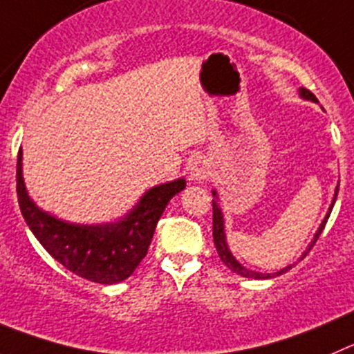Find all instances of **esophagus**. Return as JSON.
Listing matches in <instances>:
<instances>
[{"label":"esophagus","mask_w":354,"mask_h":354,"mask_svg":"<svg viewBox=\"0 0 354 354\" xmlns=\"http://www.w3.org/2000/svg\"><path fill=\"white\" fill-rule=\"evenodd\" d=\"M208 174H210V167H208L207 161L198 160L194 161V165L191 167L189 180H193V183H201V180L207 179Z\"/></svg>","instance_id":"esophagus-1"}]
</instances>
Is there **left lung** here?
Masks as SVG:
<instances>
[{"instance_id":"1","label":"left lung","mask_w":354,"mask_h":354,"mask_svg":"<svg viewBox=\"0 0 354 354\" xmlns=\"http://www.w3.org/2000/svg\"><path fill=\"white\" fill-rule=\"evenodd\" d=\"M299 95H301V99L304 100H311V102H316L318 104V99H316L315 95H313L309 90L306 88H299ZM337 193H339V184L337 187H335V193H334V198H332V203L330 207H328V212H326L325 218L322 221V224H319L318 231L315 233V238H313L311 243L308 245V248H306V252L302 254L301 259L306 257V254H308L309 250H311L313 245L316 243V240L319 238V234H322L323 227H325L326 221H328V217H330V212L332 208H334V203L335 200H337ZM212 196H214V200H212V207H214V243H215V248H217V254L218 257H221V261L224 262L227 268L231 269V271H234L236 274L243 276V278H255V280H268V278H274V276H280L283 274V272H287L288 269H292V264L287 266V268L280 269V271L276 272H257V271H252V269H247L243 264H240V262L236 261V257H234L233 254H231L230 247H227V238H225V231H224V215H222V210L221 207H218V196H217V191H212Z\"/></svg>"}]
</instances>
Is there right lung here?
I'll use <instances>...</instances> for the list:
<instances>
[{
  "mask_svg": "<svg viewBox=\"0 0 354 354\" xmlns=\"http://www.w3.org/2000/svg\"><path fill=\"white\" fill-rule=\"evenodd\" d=\"M186 187L184 177L160 184L140 196L129 214L104 224H76L55 217L35 203L17 156V196L24 221L57 262L88 281L114 285L127 280L147 254L168 201Z\"/></svg>",
  "mask_w": 354,
  "mask_h": 354,
  "instance_id": "1",
  "label": "right lung"
}]
</instances>
